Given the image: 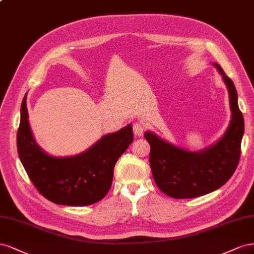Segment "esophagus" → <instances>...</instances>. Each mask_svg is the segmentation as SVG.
<instances>
[{
	"mask_svg": "<svg viewBox=\"0 0 254 254\" xmlns=\"http://www.w3.org/2000/svg\"><path fill=\"white\" fill-rule=\"evenodd\" d=\"M143 131H144V127L142 126V123H140V122L134 123V125H133V132H134L135 136L140 137L143 134Z\"/></svg>",
	"mask_w": 254,
	"mask_h": 254,
	"instance_id": "obj_1",
	"label": "esophagus"
}]
</instances>
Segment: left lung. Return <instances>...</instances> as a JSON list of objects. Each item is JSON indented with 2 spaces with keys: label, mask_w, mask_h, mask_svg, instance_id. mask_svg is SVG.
<instances>
[{
  "label": "left lung",
  "mask_w": 254,
  "mask_h": 254,
  "mask_svg": "<svg viewBox=\"0 0 254 254\" xmlns=\"http://www.w3.org/2000/svg\"><path fill=\"white\" fill-rule=\"evenodd\" d=\"M227 85L232 117L229 127L213 146L191 152L165 141L152 132L144 133L150 144L149 162L157 187L176 199L197 198L226 184L238 165L244 135V117L232 79L214 63Z\"/></svg>",
  "instance_id": "left-lung-1"
}]
</instances>
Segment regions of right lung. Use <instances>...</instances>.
I'll return each instance as SVG.
<instances>
[{"label": "right lung", "mask_w": 254, "mask_h": 254, "mask_svg": "<svg viewBox=\"0 0 254 254\" xmlns=\"http://www.w3.org/2000/svg\"><path fill=\"white\" fill-rule=\"evenodd\" d=\"M27 118L25 95L17 148L20 161L37 190L61 205L85 206L102 200L111 190L116 163L133 142L132 126L103 136L81 154L55 157L36 143Z\"/></svg>", "instance_id": "right-lung-1"}]
</instances>
